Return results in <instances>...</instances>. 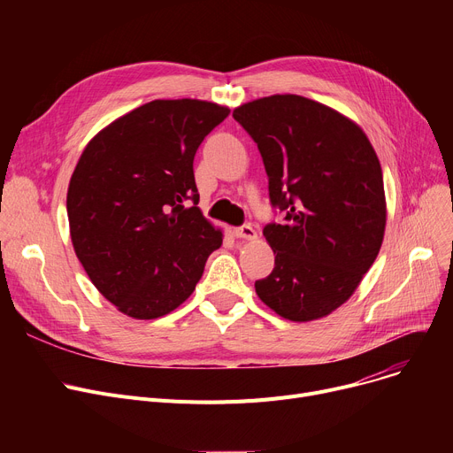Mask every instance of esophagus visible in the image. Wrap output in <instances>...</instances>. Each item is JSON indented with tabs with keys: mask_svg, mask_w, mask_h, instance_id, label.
<instances>
[{
	"mask_svg": "<svg viewBox=\"0 0 453 453\" xmlns=\"http://www.w3.org/2000/svg\"><path fill=\"white\" fill-rule=\"evenodd\" d=\"M233 233H234L236 239H246V241L257 239V231H255L253 226H250V224H244V226H241V227H236Z\"/></svg>",
	"mask_w": 453,
	"mask_h": 453,
	"instance_id": "1",
	"label": "esophagus"
}]
</instances>
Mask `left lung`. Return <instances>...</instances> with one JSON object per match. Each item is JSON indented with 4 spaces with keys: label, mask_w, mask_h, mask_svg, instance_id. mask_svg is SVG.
Returning <instances> with one entry per match:
<instances>
[{
    "label": "left lung",
    "mask_w": 453,
    "mask_h": 453,
    "mask_svg": "<svg viewBox=\"0 0 453 453\" xmlns=\"http://www.w3.org/2000/svg\"><path fill=\"white\" fill-rule=\"evenodd\" d=\"M233 117L257 142L270 200L287 214L265 227L275 266L255 292L284 319H321L349 301L382 248L378 156L360 125L301 95L255 99Z\"/></svg>",
    "instance_id": "1"
}]
</instances>
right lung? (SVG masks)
Instances as JSON below:
<instances>
[{
	"label": "right lung",
	"instance_id": "1",
	"mask_svg": "<svg viewBox=\"0 0 453 453\" xmlns=\"http://www.w3.org/2000/svg\"><path fill=\"white\" fill-rule=\"evenodd\" d=\"M227 115L217 103L156 99L117 117L82 150L67 187L71 244L93 287L125 316L176 311L222 246L224 229L196 207L193 161Z\"/></svg>",
	"mask_w": 453,
	"mask_h": 453
}]
</instances>
